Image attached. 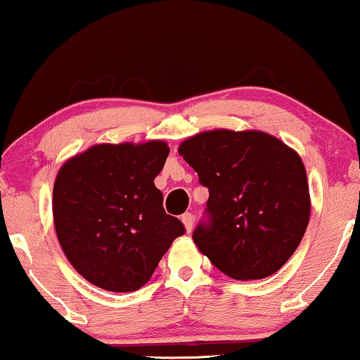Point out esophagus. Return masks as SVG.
Masks as SVG:
<instances>
[{
	"label": "esophagus",
	"mask_w": 360,
	"mask_h": 360,
	"mask_svg": "<svg viewBox=\"0 0 360 360\" xmlns=\"http://www.w3.org/2000/svg\"><path fill=\"white\" fill-rule=\"evenodd\" d=\"M181 219H182V223H184L186 231L191 233L192 231V226H194V217H192V213H184L181 217Z\"/></svg>",
	"instance_id": "obj_1"
}]
</instances>
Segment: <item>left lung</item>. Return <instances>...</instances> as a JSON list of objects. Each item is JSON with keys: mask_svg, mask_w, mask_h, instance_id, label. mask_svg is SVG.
<instances>
[{"mask_svg": "<svg viewBox=\"0 0 360 360\" xmlns=\"http://www.w3.org/2000/svg\"><path fill=\"white\" fill-rule=\"evenodd\" d=\"M178 152L208 187L210 221L195 245L234 280H260L286 264L310 219L305 166L299 153L262 131L198 132Z\"/></svg>", "mask_w": 360, "mask_h": 360, "instance_id": "left-lung-1", "label": "left lung"}]
</instances>
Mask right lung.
Masks as SVG:
<instances>
[{
  "label": "right lung",
  "mask_w": 360,
  "mask_h": 360,
  "mask_svg": "<svg viewBox=\"0 0 360 360\" xmlns=\"http://www.w3.org/2000/svg\"><path fill=\"white\" fill-rule=\"evenodd\" d=\"M163 141L98 143L58 171L53 219L61 249L80 276L112 292L141 289L173 240L184 234L163 208L155 178Z\"/></svg>",
  "instance_id": "1"
}]
</instances>
